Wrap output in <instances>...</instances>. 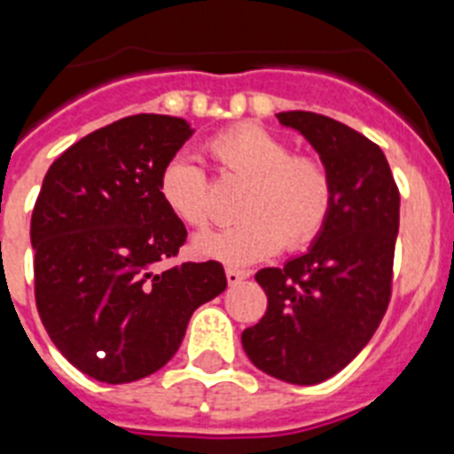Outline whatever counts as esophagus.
<instances>
[{
	"label": "esophagus",
	"instance_id": "obj_1",
	"mask_svg": "<svg viewBox=\"0 0 454 454\" xmlns=\"http://www.w3.org/2000/svg\"><path fill=\"white\" fill-rule=\"evenodd\" d=\"M249 273L247 270H240V269H226V280L228 285H238L242 280H247Z\"/></svg>",
	"mask_w": 454,
	"mask_h": 454
}]
</instances>
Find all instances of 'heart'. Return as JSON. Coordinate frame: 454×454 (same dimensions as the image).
Instances as JSON below:
<instances>
[{"label": "heart", "mask_w": 454, "mask_h": 454, "mask_svg": "<svg viewBox=\"0 0 454 454\" xmlns=\"http://www.w3.org/2000/svg\"><path fill=\"white\" fill-rule=\"evenodd\" d=\"M221 169L245 176L238 198L240 219L192 240V252L226 263H252L285 249H303L327 226L334 202V178L317 155L292 153L290 141L259 124H240L209 141ZM160 198L185 226L212 221L209 178L188 153L167 160L160 171Z\"/></svg>", "instance_id": "heart-1"}]
</instances>
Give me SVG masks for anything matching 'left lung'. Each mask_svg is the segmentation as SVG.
Segmentation results:
<instances>
[{
    "label": "left lung",
    "instance_id": "8db88e82",
    "mask_svg": "<svg viewBox=\"0 0 454 454\" xmlns=\"http://www.w3.org/2000/svg\"><path fill=\"white\" fill-rule=\"evenodd\" d=\"M278 120L330 167L334 202L306 254L254 276L269 306L242 346L262 372L310 387L344 370L387 313L401 192L380 145L351 127L306 110Z\"/></svg>",
    "mask_w": 454,
    "mask_h": 454
}]
</instances>
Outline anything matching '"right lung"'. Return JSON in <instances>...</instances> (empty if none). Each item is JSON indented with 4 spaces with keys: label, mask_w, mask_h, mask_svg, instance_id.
I'll return each mask as SVG.
<instances>
[{
    "label": "right lung",
    "mask_w": 454,
    "mask_h": 454,
    "mask_svg": "<svg viewBox=\"0 0 454 454\" xmlns=\"http://www.w3.org/2000/svg\"><path fill=\"white\" fill-rule=\"evenodd\" d=\"M171 115L91 131L49 167L32 209L35 299L63 356L106 384L167 365L192 310L226 290L219 262L157 270L185 242L160 198V171L191 138Z\"/></svg>",
    "instance_id": "1"
}]
</instances>
